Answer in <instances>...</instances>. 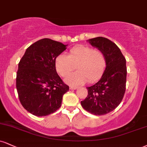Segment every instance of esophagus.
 I'll list each match as a JSON object with an SVG mask.
<instances>
[{"label": "esophagus", "instance_id": "1", "mask_svg": "<svg viewBox=\"0 0 147 147\" xmlns=\"http://www.w3.org/2000/svg\"><path fill=\"white\" fill-rule=\"evenodd\" d=\"M78 88V87H76V86H70V90H76Z\"/></svg>", "mask_w": 147, "mask_h": 147}]
</instances>
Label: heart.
<instances>
[{
  "mask_svg": "<svg viewBox=\"0 0 147 147\" xmlns=\"http://www.w3.org/2000/svg\"><path fill=\"white\" fill-rule=\"evenodd\" d=\"M78 71L66 77V82L72 86L84 84L88 79L90 83L100 79L107 66L105 55L100 50L84 45L72 48L68 55L59 54L55 59V67L61 77H66L75 68Z\"/></svg>",
  "mask_w": 147,
  "mask_h": 147,
  "instance_id": "obj_1",
  "label": "heart"
}]
</instances>
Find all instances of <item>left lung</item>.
Wrapping results in <instances>:
<instances>
[{
  "mask_svg": "<svg viewBox=\"0 0 147 147\" xmlns=\"http://www.w3.org/2000/svg\"><path fill=\"white\" fill-rule=\"evenodd\" d=\"M88 42L104 53L107 66L100 80L87 88L88 95L81 104L87 112L101 116L116 109L123 100L126 89V59L117 45L107 38L97 37Z\"/></svg>",
  "mask_w": 147,
  "mask_h": 147,
  "instance_id": "1",
  "label": "left lung"
}]
</instances>
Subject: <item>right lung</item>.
Masks as SVG:
<instances>
[{
  "label": "right lung",
  "mask_w": 147,
  "mask_h": 147,
  "mask_svg": "<svg viewBox=\"0 0 147 147\" xmlns=\"http://www.w3.org/2000/svg\"><path fill=\"white\" fill-rule=\"evenodd\" d=\"M66 46L49 38L42 39L27 48L18 63L19 99L23 107L35 116H45L57 110L63 95L69 90L55 67V59Z\"/></svg>",
  "instance_id": "right-lung-1"
}]
</instances>
